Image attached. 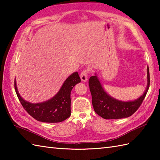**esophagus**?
I'll return each mask as SVG.
<instances>
[{"mask_svg": "<svg viewBox=\"0 0 160 160\" xmlns=\"http://www.w3.org/2000/svg\"><path fill=\"white\" fill-rule=\"evenodd\" d=\"M87 75H88V72L86 70H84L82 71V72H81L80 76L81 78V80H82V82H86V81L87 80V79H88Z\"/></svg>", "mask_w": 160, "mask_h": 160, "instance_id": "esophagus-1", "label": "esophagus"}]
</instances>
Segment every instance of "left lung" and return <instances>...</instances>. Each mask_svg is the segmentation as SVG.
Wrapping results in <instances>:
<instances>
[{
  "mask_svg": "<svg viewBox=\"0 0 160 160\" xmlns=\"http://www.w3.org/2000/svg\"><path fill=\"white\" fill-rule=\"evenodd\" d=\"M150 85V75L147 67V85L144 93L132 101H122L109 96L102 85L96 73L89 80V86L92 96V104L96 113L107 120L121 119L131 116L140 107Z\"/></svg>",
  "mask_w": 160,
  "mask_h": 160,
  "instance_id": "left-lung-1",
  "label": "left lung"
}]
</instances>
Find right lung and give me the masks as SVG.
I'll return each mask as SVG.
<instances>
[{
    "instance_id": "obj_1",
    "label": "right lung",
    "mask_w": 160,
    "mask_h": 160,
    "mask_svg": "<svg viewBox=\"0 0 160 160\" xmlns=\"http://www.w3.org/2000/svg\"><path fill=\"white\" fill-rule=\"evenodd\" d=\"M78 72L68 77L55 96L39 103H32L24 100L19 94L15 79L14 87L17 96L26 111L36 120L56 123L65 120L71 115V92L76 84L80 82Z\"/></svg>"
}]
</instances>
